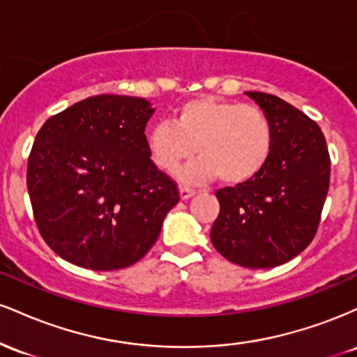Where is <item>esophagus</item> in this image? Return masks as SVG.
Here are the masks:
<instances>
[{"mask_svg":"<svg viewBox=\"0 0 357 357\" xmlns=\"http://www.w3.org/2000/svg\"><path fill=\"white\" fill-rule=\"evenodd\" d=\"M195 195H196V191L191 190V188H184V186L179 188V198L181 199H190L191 196H195Z\"/></svg>","mask_w":357,"mask_h":357,"instance_id":"1","label":"esophagus"}]
</instances>
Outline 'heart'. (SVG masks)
Returning a JSON list of instances; mask_svg holds the SVG:
<instances>
[{
  "label": "heart",
  "instance_id": "obj_1",
  "mask_svg": "<svg viewBox=\"0 0 357 357\" xmlns=\"http://www.w3.org/2000/svg\"><path fill=\"white\" fill-rule=\"evenodd\" d=\"M151 161L171 174L199 155L179 173L183 183L211 181L236 186L250 181L268 162L273 129L267 114L252 104L198 97L179 105L169 122L153 126L146 136Z\"/></svg>",
  "mask_w": 357,
  "mask_h": 357
}]
</instances>
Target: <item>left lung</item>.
I'll use <instances>...</instances> for the list:
<instances>
[{"mask_svg": "<svg viewBox=\"0 0 357 357\" xmlns=\"http://www.w3.org/2000/svg\"><path fill=\"white\" fill-rule=\"evenodd\" d=\"M273 129L268 162L255 178L216 191L211 243L231 264L272 268L304 252L317 231L331 159L321 127L289 102L247 92Z\"/></svg>", "mask_w": 357, "mask_h": 357, "instance_id": "1", "label": "left lung"}]
</instances>
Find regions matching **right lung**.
Wrapping results in <instances>:
<instances>
[{
  "label": "right lung",
  "mask_w": 357,
  "mask_h": 357,
  "mask_svg": "<svg viewBox=\"0 0 357 357\" xmlns=\"http://www.w3.org/2000/svg\"><path fill=\"white\" fill-rule=\"evenodd\" d=\"M151 102L96 96L52 116L36 134L26 186L36 227L56 255L119 270L149 252L178 186L147 153Z\"/></svg>",
  "instance_id": "right-lung-1"
}]
</instances>
